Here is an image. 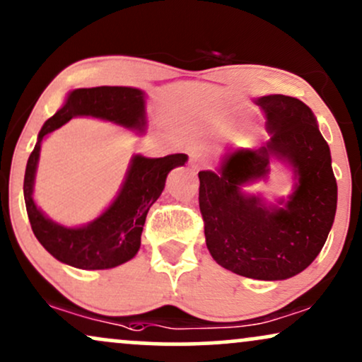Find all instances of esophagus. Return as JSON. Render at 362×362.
<instances>
[{"label": "esophagus", "instance_id": "esophagus-1", "mask_svg": "<svg viewBox=\"0 0 362 362\" xmlns=\"http://www.w3.org/2000/svg\"><path fill=\"white\" fill-rule=\"evenodd\" d=\"M190 163H192V167L199 170V168H204L209 165V157L202 152V150L195 148L194 152L190 153Z\"/></svg>", "mask_w": 362, "mask_h": 362}]
</instances>
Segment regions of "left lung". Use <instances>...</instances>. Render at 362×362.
I'll return each instance as SVG.
<instances>
[{
  "label": "left lung",
  "instance_id": "1",
  "mask_svg": "<svg viewBox=\"0 0 362 362\" xmlns=\"http://www.w3.org/2000/svg\"><path fill=\"white\" fill-rule=\"evenodd\" d=\"M267 117L271 141L237 150L221 170L199 172V207L205 242L215 262L259 281H282L313 264L331 230L337 184L327 141L308 105L286 95L257 102ZM276 154L295 168L296 187L282 208H267L241 187L264 176Z\"/></svg>",
  "mask_w": 362,
  "mask_h": 362
}]
</instances>
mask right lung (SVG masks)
Segmentation results:
<instances>
[{"label": "right lung", "instance_id": "1", "mask_svg": "<svg viewBox=\"0 0 362 362\" xmlns=\"http://www.w3.org/2000/svg\"><path fill=\"white\" fill-rule=\"evenodd\" d=\"M83 115L141 130L145 127L144 91L128 86L73 90L65 105L40 130L38 141L26 163L23 194L31 228L40 244L59 262L97 271L117 267L135 257L150 207L162 194L168 172L184 165L187 155L175 153L162 158L135 155L120 194L97 221L78 228L62 227L45 217L33 202L35 172L43 136L65 125L73 117Z\"/></svg>", "mask_w": 362, "mask_h": 362}]
</instances>
